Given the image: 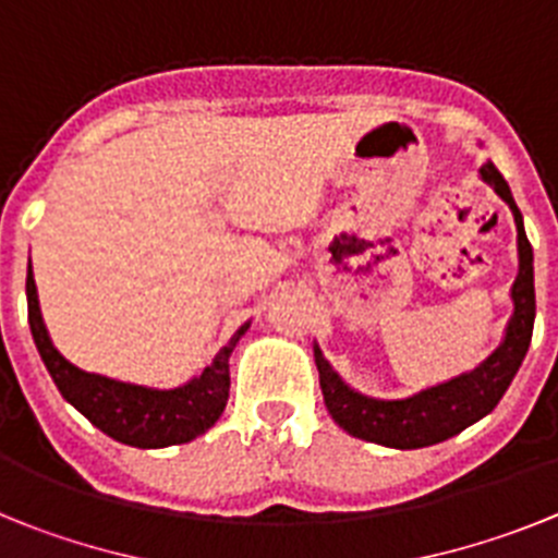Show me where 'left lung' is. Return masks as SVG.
Returning a JSON list of instances; mask_svg holds the SVG:
<instances>
[{
    "mask_svg": "<svg viewBox=\"0 0 558 558\" xmlns=\"http://www.w3.org/2000/svg\"><path fill=\"white\" fill-rule=\"evenodd\" d=\"M481 179L495 186V192L509 204L517 223V254H520V274L511 288V315L506 338L500 347L483 360L481 366L470 374L433 386L427 391H418L408 399H372L349 388L338 377L322 349L315 347V366L322 377L324 405L332 413V418L347 433L363 441H374L383 447H397V450H418L438 441H447L463 427L475 425L477 418L495 411L506 388L511 386L517 368L522 366L525 352L531 347V332H534V248H531L522 215L517 209L511 190L492 161L481 167Z\"/></svg>",
    "mask_w": 558,
    "mask_h": 558,
    "instance_id": "left-lung-1",
    "label": "left lung"
}]
</instances>
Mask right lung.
I'll use <instances>...</instances> for the list:
<instances>
[{
  "instance_id": "add662e5",
  "label": "right lung",
  "mask_w": 558,
  "mask_h": 558,
  "mask_svg": "<svg viewBox=\"0 0 558 558\" xmlns=\"http://www.w3.org/2000/svg\"><path fill=\"white\" fill-rule=\"evenodd\" d=\"M27 318L44 366H47L49 377L56 379L58 391L63 393L69 405H75L92 425L100 427L113 441L142 447V450L184 445L218 422L226 399H229V357L236 340L251 327V322H245L236 329L229 343L201 372V377L190 379L181 388L159 391V388L131 386V383L88 374L72 366L52 347L47 327H44L33 270H27Z\"/></svg>"
}]
</instances>
